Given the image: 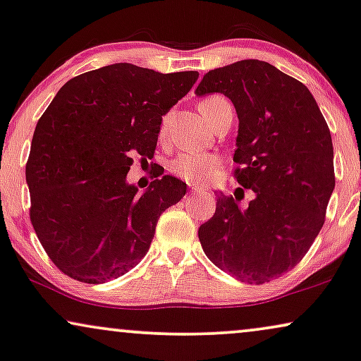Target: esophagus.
Instances as JSON below:
<instances>
[{
	"mask_svg": "<svg viewBox=\"0 0 361 361\" xmlns=\"http://www.w3.org/2000/svg\"><path fill=\"white\" fill-rule=\"evenodd\" d=\"M190 191H191V193H195V195H204V191L196 188V186H193V185H190Z\"/></svg>",
	"mask_w": 361,
	"mask_h": 361,
	"instance_id": "1",
	"label": "esophagus"
}]
</instances>
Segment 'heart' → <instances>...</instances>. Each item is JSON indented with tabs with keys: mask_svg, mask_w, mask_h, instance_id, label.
Instances as JSON below:
<instances>
[{
	"mask_svg": "<svg viewBox=\"0 0 361 361\" xmlns=\"http://www.w3.org/2000/svg\"><path fill=\"white\" fill-rule=\"evenodd\" d=\"M228 103L221 97H209L200 103V111L207 118L208 123L212 120V115L220 104ZM165 131V125L161 126V135ZM221 166V158L214 153H181L171 161L170 170L175 173L178 178L185 180L186 183L195 186L208 185L216 176L218 170Z\"/></svg>",
	"mask_w": 361,
	"mask_h": 361,
	"instance_id": "1",
	"label": "heart"
}]
</instances>
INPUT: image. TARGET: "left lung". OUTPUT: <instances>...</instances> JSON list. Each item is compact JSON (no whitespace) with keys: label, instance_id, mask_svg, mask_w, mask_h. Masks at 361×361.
<instances>
[{"label":"left lung","instance_id":"obj_1","mask_svg":"<svg viewBox=\"0 0 361 361\" xmlns=\"http://www.w3.org/2000/svg\"><path fill=\"white\" fill-rule=\"evenodd\" d=\"M195 93L235 104L233 176L255 191L246 209L218 195L200 243L220 270L262 285L293 270L325 223L335 188L330 130L307 86L259 59L208 71Z\"/></svg>","mask_w":361,"mask_h":361}]
</instances>
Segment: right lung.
<instances>
[{
	"label": "right lung",
	"instance_id": "right-lung-1",
	"mask_svg": "<svg viewBox=\"0 0 361 361\" xmlns=\"http://www.w3.org/2000/svg\"><path fill=\"white\" fill-rule=\"evenodd\" d=\"M196 80L198 71L116 63L71 78L41 115L26 163L30 220L65 275L97 285L147 255L158 218L186 185L161 170L136 195L126 173L133 154L152 159L161 116Z\"/></svg>",
	"mask_w": 361,
	"mask_h": 361
}]
</instances>
